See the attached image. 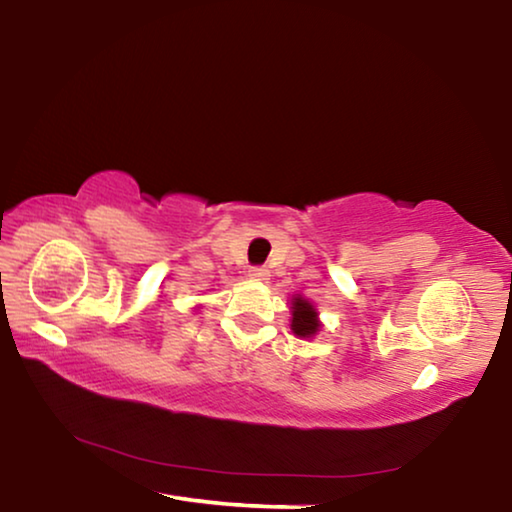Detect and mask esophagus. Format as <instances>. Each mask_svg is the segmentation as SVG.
I'll use <instances>...</instances> for the list:
<instances>
[{
  "label": "esophagus",
  "mask_w": 512,
  "mask_h": 512,
  "mask_svg": "<svg viewBox=\"0 0 512 512\" xmlns=\"http://www.w3.org/2000/svg\"><path fill=\"white\" fill-rule=\"evenodd\" d=\"M248 275L253 277V280H268V275L271 273H268V268H264V266H253L248 271Z\"/></svg>",
  "instance_id": "obj_1"
}]
</instances>
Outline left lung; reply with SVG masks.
Masks as SVG:
<instances>
[{
	"mask_svg": "<svg viewBox=\"0 0 512 512\" xmlns=\"http://www.w3.org/2000/svg\"><path fill=\"white\" fill-rule=\"evenodd\" d=\"M293 320H291V329L293 334H298L300 339H309V336H314L318 332V314L314 305H311L309 300H302V298H293Z\"/></svg>",
	"mask_w": 512,
	"mask_h": 512,
	"instance_id": "8db88e82",
	"label": "left lung"
}]
</instances>
